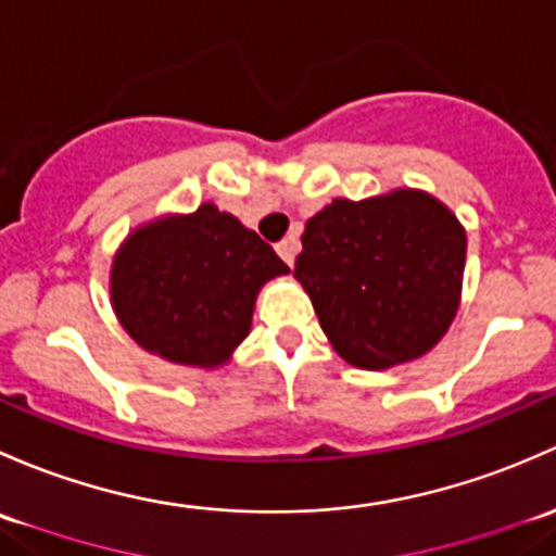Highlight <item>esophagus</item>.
Returning <instances> with one entry per match:
<instances>
[{"label":"esophagus","instance_id":"obj_1","mask_svg":"<svg viewBox=\"0 0 556 556\" xmlns=\"http://www.w3.org/2000/svg\"><path fill=\"white\" fill-rule=\"evenodd\" d=\"M278 249V254H280V260L286 262V265H294V256H296V251H300V240H296L294 236H289V238H283L280 240V243L276 245Z\"/></svg>","mask_w":556,"mask_h":556}]
</instances>
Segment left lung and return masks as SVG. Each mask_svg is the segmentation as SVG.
Segmentation results:
<instances>
[{
    "mask_svg": "<svg viewBox=\"0 0 556 556\" xmlns=\"http://www.w3.org/2000/svg\"><path fill=\"white\" fill-rule=\"evenodd\" d=\"M466 232L437 198L396 190L334 200L305 225L294 278L320 329L358 369H388L431 351L455 318Z\"/></svg>",
    "mask_w": 556,
    "mask_h": 556,
    "instance_id": "8db88e82",
    "label": "left lung"
}]
</instances>
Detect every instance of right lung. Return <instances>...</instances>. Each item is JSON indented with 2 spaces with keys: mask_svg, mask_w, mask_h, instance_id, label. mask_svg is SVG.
<instances>
[{
  "mask_svg": "<svg viewBox=\"0 0 556 556\" xmlns=\"http://www.w3.org/2000/svg\"><path fill=\"white\" fill-rule=\"evenodd\" d=\"M283 273L289 267L270 243L205 203L125 240L112 265V305L150 353L216 366L249 334L262 283Z\"/></svg>",
  "mask_w": 556,
  "mask_h": 556,
  "instance_id": "1",
  "label": "right lung"
}]
</instances>
